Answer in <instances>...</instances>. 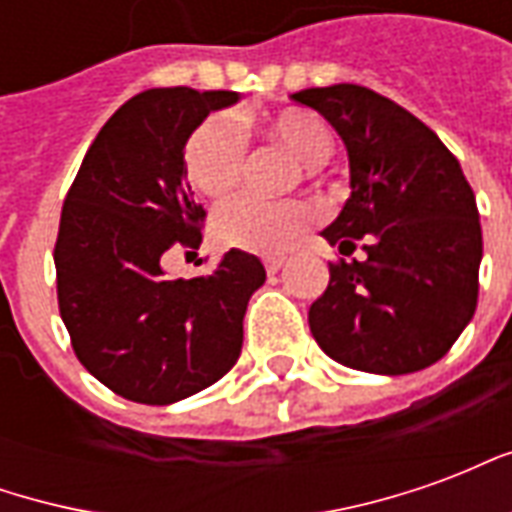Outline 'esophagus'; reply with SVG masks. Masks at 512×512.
Segmentation results:
<instances>
[{
    "label": "esophagus",
    "instance_id": "obj_1",
    "mask_svg": "<svg viewBox=\"0 0 512 512\" xmlns=\"http://www.w3.org/2000/svg\"><path fill=\"white\" fill-rule=\"evenodd\" d=\"M263 266H266L268 274H277L279 268L285 266V257H266V260H263Z\"/></svg>",
    "mask_w": 512,
    "mask_h": 512
}]
</instances>
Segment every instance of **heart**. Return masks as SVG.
Listing matches in <instances>:
<instances>
[{"label": "heart", "instance_id": "1", "mask_svg": "<svg viewBox=\"0 0 512 512\" xmlns=\"http://www.w3.org/2000/svg\"><path fill=\"white\" fill-rule=\"evenodd\" d=\"M268 134L290 147L315 172L329 161L334 134L329 123L310 109H282L268 120ZM246 161V134L233 115H211L194 128L183 147L186 175L202 194L233 189ZM310 222V208L299 200H263L257 194H233L213 211V235L222 246L279 255Z\"/></svg>", "mask_w": 512, "mask_h": 512}]
</instances>
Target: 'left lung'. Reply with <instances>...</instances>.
I'll return each mask as SVG.
<instances>
[{
    "mask_svg": "<svg viewBox=\"0 0 512 512\" xmlns=\"http://www.w3.org/2000/svg\"><path fill=\"white\" fill-rule=\"evenodd\" d=\"M340 134L351 197L323 238L365 260L329 263L310 332L334 362L365 373H417L472 321L483 260L480 213L458 158L422 120L359 84L290 95Z\"/></svg>",
    "mask_w": 512,
    "mask_h": 512,
    "instance_id": "1",
    "label": "left lung"
}]
</instances>
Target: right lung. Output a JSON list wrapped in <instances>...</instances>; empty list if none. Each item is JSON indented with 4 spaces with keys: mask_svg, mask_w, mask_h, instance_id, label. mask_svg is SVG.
Wrapping results in <instances>:
<instances>
[{
    "mask_svg": "<svg viewBox=\"0 0 512 512\" xmlns=\"http://www.w3.org/2000/svg\"><path fill=\"white\" fill-rule=\"evenodd\" d=\"M238 93L156 87L98 131L76 172L54 246L57 301L79 362L115 395L169 406L238 362L246 304L266 268L230 249L208 277L167 279L161 255L200 246L183 147Z\"/></svg>",
    "mask_w": 512,
    "mask_h": 512,
    "instance_id": "add662e5",
    "label": "right lung"
}]
</instances>
